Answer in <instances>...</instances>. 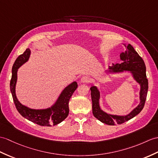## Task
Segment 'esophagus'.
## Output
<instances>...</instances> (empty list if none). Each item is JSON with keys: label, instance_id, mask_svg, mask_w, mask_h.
Segmentation results:
<instances>
[{"label": "esophagus", "instance_id": "1", "mask_svg": "<svg viewBox=\"0 0 158 158\" xmlns=\"http://www.w3.org/2000/svg\"><path fill=\"white\" fill-rule=\"evenodd\" d=\"M90 79L87 76H84L81 79V83H89Z\"/></svg>", "mask_w": 158, "mask_h": 158}]
</instances>
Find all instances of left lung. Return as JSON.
<instances>
[{
    "mask_svg": "<svg viewBox=\"0 0 158 158\" xmlns=\"http://www.w3.org/2000/svg\"><path fill=\"white\" fill-rule=\"evenodd\" d=\"M123 45L125 46L126 50L124 52H122L120 54L121 62L116 63V64H113L112 67L108 68L107 72L109 74L112 75L124 72L130 73L132 77L140 85V91H139L140 102L136 107L127 115H116L106 113L100 107V91L96 86L93 85L90 88L93 114L98 120L108 125L123 124L137 116L143 108L147 94H148V80L146 76L145 62L130 44L128 45L123 44Z\"/></svg>",
    "mask_w": 158,
    "mask_h": 158,
    "instance_id": "8db88e82",
    "label": "left lung"
}]
</instances>
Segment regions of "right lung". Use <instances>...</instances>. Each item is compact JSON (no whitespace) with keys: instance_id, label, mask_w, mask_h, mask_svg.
I'll use <instances>...</instances> for the list:
<instances>
[{"instance_id":"1","label":"right lung","mask_w":158,"mask_h":158,"mask_svg":"<svg viewBox=\"0 0 158 158\" xmlns=\"http://www.w3.org/2000/svg\"><path fill=\"white\" fill-rule=\"evenodd\" d=\"M31 50L27 48L23 54L17 57L12 68V77L10 82V89L16 108L25 118L40 126L52 127L60 123L69 115V102L73 94L77 88V83L73 81L64 88L54 104L44 109H33L22 104L16 96L17 71L21 66L27 62Z\"/></svg>"}]
</instances>
